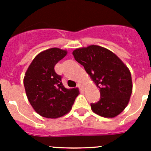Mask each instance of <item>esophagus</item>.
<instances>
[{
	"label": "esophagus",
	"mask_w": 151,
	"mask_h": 151,
	"mask_svg": "<svg viewBox=\"0 0 151 151\" xmlns=\"http://www.w3.org/2000/svg\"><path fill=\"white\" fill-rule=\"evenodd\" d=\"M77 87L79 88L81 90H82V89H83V88H84V85H82V83H78V84H77Z\"/></svg>",
	"instance_id": "obj_1"
}]
</instances>
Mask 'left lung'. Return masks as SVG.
<instances>
[{
    "mask_svg": "<svg viewBox=\"0 0 151 151\" xmlns=\"http://www.w3.org/2000/svg\"><path fill=\"white\" fill-rule=\"evenodd\" d=\"M73 55L100 88L101 99L91 104L92 111L106 118L120 114L127 106L132 92L129 68L114 53L98 45L77 48Z\"/></svg>",
    "mask_w": 151,
    "mask_h": 151,
    "instance_id": "left-lung-1",
    "label": "left lung"
}]
</instances>
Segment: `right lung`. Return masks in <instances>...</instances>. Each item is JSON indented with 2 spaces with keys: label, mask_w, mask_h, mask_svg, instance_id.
Returning a JSON list of instances; mask_svg holds the SVG:
<instances>
[{
  "label": "right lung",
  "mask_w": 151,
  "mask_h": 151,
  "mask_svg": "<svg viewBox=\"0 0 151 151\" xmlns=\"http://www.w3.org/2000/svg\"><path fill=\"white\" fill-rule=\"evenodd\" d=\"M67 54L57 47L47 49L36 56L24 76L26 96L40 116L57 119L69 113L79 94L78 88L64 87L61 76L54 70L56 64Z\"/></svg>",
  "instance_id": "right-lung-1"
}]
</instances>
